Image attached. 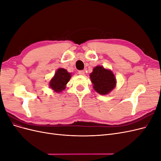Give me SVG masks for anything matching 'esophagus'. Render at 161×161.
<instances>
[{"instance_id":"1","label":"esophagus","mask_w":161,"mask_h":161,"mask_svg":"<svg viewBox=\"0 0 161 161\" xmlns=\"http://www.w3.org/2000/svg\"><path fill=\"white\" fill-rule=\"evenodd\" d=\"M79 75H80L81 76L85 75V71L84 70H79Z\"/></svg>"}]
</instances>
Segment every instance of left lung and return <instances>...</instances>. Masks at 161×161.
Here are the masks:
<instances>
[{
	"label": "left lung",
	"mask_w": 161,
	"mask_h": 161,
	"mask_svg": "<svg viewBox=\"0 0 161 161\" xmlns=\"http://www.w3.org/2000/svg\"><path fill=\"white\" fill-rule=\"evenodd\" d=\"M89 76L94 90L101 95H108L116 86L114 72L102 66H95Z\"/></svg>",
	"instance_id": "obj_1"
}]
</instances>
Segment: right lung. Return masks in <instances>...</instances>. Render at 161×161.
Masks as SVG:
<instances>
[{"label":"right lung","instance_id":"add662e5","mask_svg":"<svg viewBox=\"0 0 161 161\" xmlns=\"http://www.w3.org/2000/svg\"><path fill=\"white\" fill-rule=\"evenodd\" d=\"M72 73L66 69L60 68L55 72L54 75L49 82V86L56 92H61L66 87V84L70 80Z\"/></svg>","mask_w":161,"mask_h":161}]
</instances>
